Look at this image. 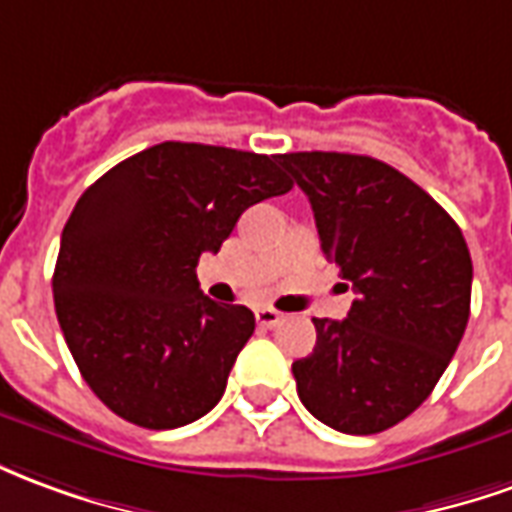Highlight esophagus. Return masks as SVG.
Segmentation results:
<instances>
[{"instance_id": "obj_1", "label": "esophagus", "mask_w": 512, "mask_h": 512, "mask_svg": "<svg viewBox=\"0 0 512 512\" xmlns=\"http://www.w3.org/2000/svg\"><path fill=\"white\" fill-rule=\"evenodd\" d=\"M281 320H284V314H281V311H275V308L270 306L256 308V322H259L262 328H275Z\"/></svg>"}]
</instances>
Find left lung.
Returning a JSON list of instances; mask_svg holds the SVG:
<instances>
[{
	"label": "left lung",
	"mask_w": 512,
	"mask_h": 512,
	"mask_svg": "<svg viewBox=\"0 0 512 512\" xmlns=\"http://www.w3.org/2000/svg\"><path fill=\"white\" fill-rule=\"evenodd\" d=\"M278 162L311 201L325 259L355 292L344 320H314L317 344L292 364L297 397L339 433H383L430 397L463 339L466 239L419 184L380 159L297 151Z\"/></svg>",
	"instance_id": "obj_1"
}]
</instances>
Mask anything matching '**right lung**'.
I'll use <instances>...</instances> for the list:
<instances>
[{
  "instance_id": "obj_1",
  "label": "right lung",
  "mask_w": 512,
  "mask_h": 512,
  "mask_svg": "<svg viewBox=\"0 0 512 512\" xmlns=\"http://www.w3.org/2000/svg\"><path fill=\"white\" fill-rule=\"evenodd\" d=\"M289 190L278 157L170 140L82 192L60 239L54 308L82 378L112 413L173 430L220 402L256 317L209 300L195 267L248 206Z\"/></svg>"
}]
</instances>
